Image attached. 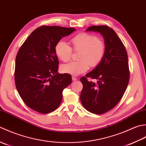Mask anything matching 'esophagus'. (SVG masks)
I'll use <instances>...</instances> for the list:
<instances>
[{"mask_svg": "<svg viewBox=\"0 0 146 146\" xmlns=\"http://www.w3.org/2000/svg\"><path fill=\"white\" fill-rule=\"evenodd\" d=\"M72 81H76V80L77 79V77H76L75 76H72Z\"/></svg>", "mask_w": 146, "mask_h": 146, "instance_id": "1", "label": "esophagus"}]
</instances>
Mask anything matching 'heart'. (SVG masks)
<instances>
[{
	"label": "heart",
	"instance_id": "b5f03b06",
	"mask_svg": "<svg viewBox=\"0 0 146 146\" xmlns=\"http://www.w3.org/2000/svg\"><path fill=\"white\" fill-rule=\"evenodd\" d=\"M72 46L64 41H59L55 46L57 57L63 62L70 60L74 52H79L78 61L71 62L61 66L64 73L78 76L86 72L89 67H96L100 65L106 55V45L105 41L97 36L82 32L77 34L70 39Z\"/></svg>",
	"mask_w": 146,
	"mask_h": 146
}]
</instances>
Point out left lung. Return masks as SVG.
<instances>
[{"mask_svg": "<svg viewBox=\"0 0 146 146\" xmlns=\"http://www.w3.org/2000/svg\"><path fill=\"white\" fill-rule=\"evenodd\" d=\"M87 31L103 36L106 52L101 64L80 79L83 85L80 98L88 111L101 115L113 108L126 91L130 79L128 55L122 41L109 26H92ZM88 78L97 82H89Z\"/></svg>", "mask_w": 146, "mask_h": 146, "instance_id": "left-lung-1", "label": "left lung"}]
</instances>
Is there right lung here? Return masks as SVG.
<instances>
[{
  "label": "right lung",
  "mask_w": 146,
  "mask_h": 146,
  "mask_svg": "<svg viewBox=\"0 0 146 146\" xmlns=\"http://www.w3.org/2000/svg\"><path fill=\"white\" fill-rule=\"evenodd\" d=\"M76 29L41 26L21 46L15 64L14 80L21 98L29 108L43 114L60 106L62 92L72 82L69 74H58L55 46Z\"/></svg>",
  "instance_id": "add662e5"
}]
</instances>
